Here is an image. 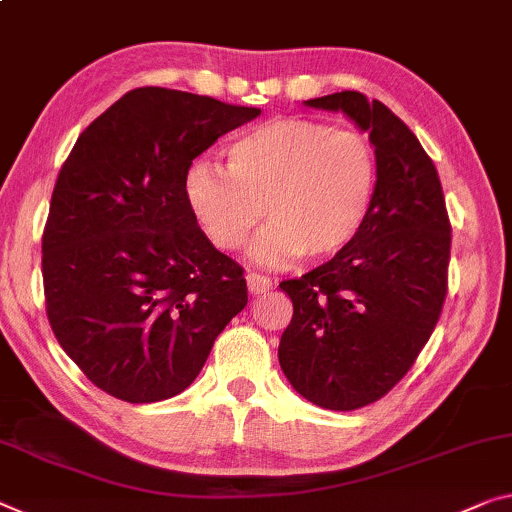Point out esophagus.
Instances as JSON below:
<instances>
[{
  "label": "esophagus",
  "mask_w": 512,
  "mask_h": 512,
  "mask_svg": "<svg viewBox=\"0 0 512 512\" xmlns=\"http://www.w3.org/2000/svg\"><path fill=\"white\" fill-rule=\"evenodd\" d=\"M247 286H249V293L251 295H263V293H267V290L274 286V281L270 277H263V274L249 272L247 274Z\"/></svg>",
  "instance_id": "obj_1"
}]
</instances>
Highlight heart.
<instances>
[{"label":"heart","instance_id":"1","mask_svg":"<svg viewBox=\"0 0 512 512\" xmlns=\"http://www.w3.org/2000/svg\"><path fill=\"white\" fill-rule=\"evenodd\" d=\"M229 171L194 162L185 196L212 245L245 247L263 215L272 224L254 245L267 265L309 258L325 263L355 245L380 194L382 164L373 139L313 119H274L226 148Z\"/></svg>","mask_w":512,"mask_h":512}]
</instances>
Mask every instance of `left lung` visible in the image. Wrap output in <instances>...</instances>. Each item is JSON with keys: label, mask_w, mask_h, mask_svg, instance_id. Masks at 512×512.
Listing matches in <instances>:
<instances>
[{"label": "left lung", "mask_w": 512, "mask_h": 512, "mask_svg": "<svg viewBox=\"0 0 512 512\" xmlns=\"http://www.w3.org/2000/svg\"><path fill=\"white\" fill-rule=\"evenodd\" d=\"M304 105L350 116L382 164L355 245L279 283L293 302L279 343L283 375L313 405L350 412L387 396L428 343L448 290L451 222L435 164L387 105L359 91Z\"/></svg>", "instance_id": "obj_1"}]
</instances>
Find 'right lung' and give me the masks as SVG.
<instances>
[{"label": "right lung", "instance_id": "right-lung-1", "mask_svg": "<svg viewBox=\"0 0 512 512\" xmlns=\"http://www.w3.org/2000/svg\"><path fill=\"white\" fill-rule=\"evenodd\" d=\"M256 107L141 86L66 157L43 231L50 327L77 368L125 403L185 391L247 306L242 267L212 247L185 174Z\"/></svg>", "mask_w": 512, "mask_h": 512}]
</instances>
